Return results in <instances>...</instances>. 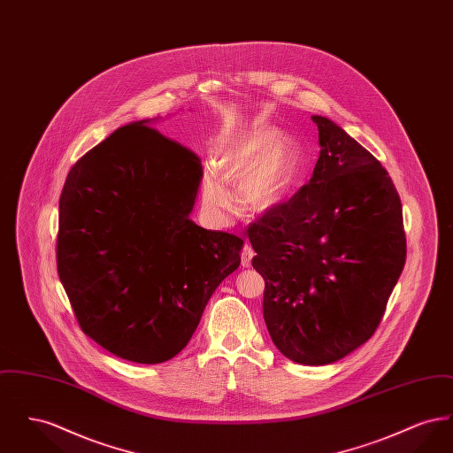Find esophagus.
I'll use <instances>...</instances> for the list:
<instances>
[{
  "instance_id": "esophagus-1",
  "label": "esophagus",
  "mask_w": 453,
  "mask_h": 453,
  "mask_svg": "<svg viewBox=\"0 0 453 453\" xmlns=\"http://www.w3.org/2000/svg\"><path fill=\"white\" fill-rule=\"evenodd\" d=\"M255 257V251H253V248L251 246H244L242 248V251H241V265L244 266V268H250L251 266V259Z\"/></svg>"
}]
</instances>
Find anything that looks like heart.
<instances>
[{"mask_svg": "<svg viewBox=\"0 0 453 453\" xmlns=\"http://www.w3.org/2000/svg\"><path fill=\"white\" fill-rule=\"evenodd\" d=\"M299 165V144L277 129H259L233 137L217 154L216 166L202 174L200 200L205 216L226 224L236 211L231 190L239 187L242 207L255 214L277 209L288 194Z\"/></svg>", "mask_w": 453, "mask_h": 453, "instance_id": "1", "label": "heart"}]
</instances>
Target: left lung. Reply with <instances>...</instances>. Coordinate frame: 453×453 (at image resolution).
Listing matches in <instances>:
<instances>
[{
	"label": "left lung",
	"instance_id": "obj_1",
	"mask_svg": "<svg viewBox=\"0 0 453 453\" xmlns=\"http://www.w3.org/2000/svg\"><path fill=\"white\" fill-rule=\"evenodd\" d=\"M312 122L321 152L311 181L248 236L272 342L296 364L329 365L380 324L406 263V236L382 165L333 120Z\"/></svg>",
	"mask_w": 453,
	"mask_h": 453
}]
</instances>
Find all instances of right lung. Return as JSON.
<instances>
[{
  "label": "right lung",
  "mask_w": 453,
  "mask_h": 453,
  "mask_svg": "<svg viewBox=\"0 0 453 453\" xmlns=\"http://www.w3.org/2000/svg\"><path fill=\"white\" fill-rule=\"evenodd\" d=\"M150 122L115 130L71 168L56 251L83 333L135 364H163L187 346L244 244L188 217L202 163Z\"/></svg>",
  "instance_id": "add662e5"
}]
</instances>
